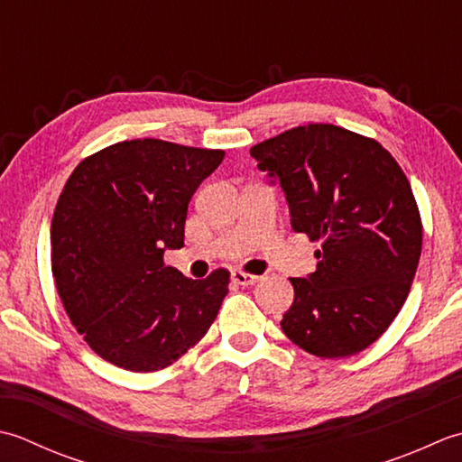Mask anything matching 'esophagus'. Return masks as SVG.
<instances>
[{"label":"esophagus","mask_w":462,"mask_h":462,"mask_svg":"<svg viewBox=\"0 0 462 462\" xmlns=\"http://www.w3.org/2000/svg\"><path fill=\"white\" fill-rule=\"evenodd\" d=\"M231 279L233 283L245 287V285H255L259 281V275H253V273H245V271H233Z\"/></svg>","instance_id":"1"}]
</instances>
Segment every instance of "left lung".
Masks as SVG:
<instances>
[{
    "mask_svg": "<svg viewBox=\"0 0 462 462\" xmlns=\"http://www.w3.org/2000/svg\"><path fill=\"white\" fill-rule=\"evenodd\" d=\"M251 157L279 179L291 227L321 243L317 271L291 277L281 328L321 359L365 351L399 315L419 265L422 223L407 175L379 141L331 124L283 131Z\"/></svg>",
    "mask_w": 462,
    "mask_h": 462,
    "instance_id": "8db88e82",
    "label": "left lung"
}]
</instances>
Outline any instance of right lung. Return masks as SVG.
Returning a JSON list of instances; mask_svg holds the SVG:
<instances>
[{"label": "right lung", "instance_id": "right-lung-1", "mask_svg": "<svg viewBox=\"0 0 462 462\" xmlns=\"http://www.w3.org/2000/svg\"><path fill=\"white\" fill-rule=\"evenodd\" d=\"M223 155L145 137L73 169L51 219V271L65 313L103 361L162 371L209 331L229 271L193 281L163 253L183 247L187 207Z\"/></svg>", "mask_w": 462, "mask_h": 462}]
</instances>
